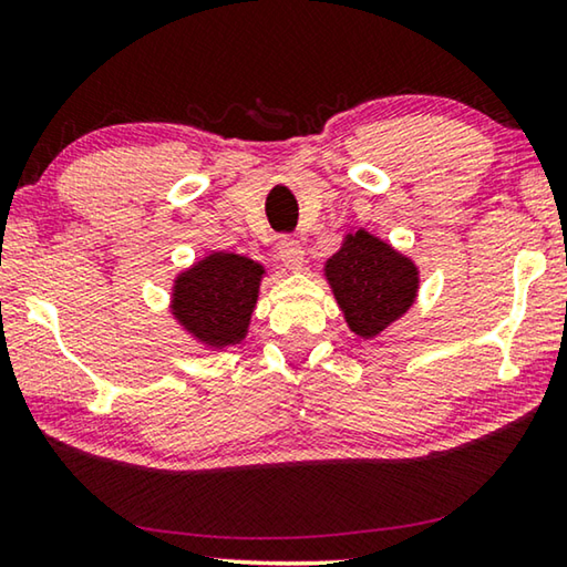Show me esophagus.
<instances>
[{
  "label": "esophagus",
  "mask_w": 567,
  "mask_h": 567,
  "mask_svg": "<svg viewBox=\"0 0 567 567\" xmlns=\"http://www.w3.org/2000/svg\"><path fill=\"white\" fill-rule=\"evenodd\" d=\"M277 257H280V262L287 267V270L292 272H300L302 265H305V249L302 245L297 243L292 237H282L280 243H277Z\"/></svg>",
  "instance_id": "esophagus-1"
}]
</instances>
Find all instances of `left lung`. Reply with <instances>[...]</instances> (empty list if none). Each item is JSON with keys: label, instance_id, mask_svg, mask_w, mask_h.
Listing matches in <instances>:
<instances>
[{"label": "left lung", "instance_id": "8db88e82", "mask_svg": "<svg viewBox=\"0 0 567 567\" xmlns=\"http://www.w3.org/2000/svg\"><path fill=\"white\" fill-rule=\"evenodd\" d=\"M322 272L350 332L362 340L385 332L417 300L420 267L364 227L342 237Z\"/></svg>", "mask_w": 567, "mask_h": 567}]
</instances>
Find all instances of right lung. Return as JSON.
<instances>
[{"instance_id": "right-lung-1", "label": "right lung", "mask_w": 567, "mask_h": 567, "mask_svg": "<svg viewBox=\"0 0 567 567\" xmlns=\"http://www.w3.org/2000/svg\"><path fill=\"white\" fill-rule=\"evenodd\" d=\"M265 275L245 255L209 252L172 282V318L207 350L233 348L247 338Z\"/></svg>"}]
</instances>
